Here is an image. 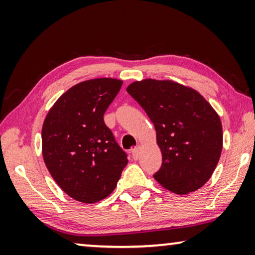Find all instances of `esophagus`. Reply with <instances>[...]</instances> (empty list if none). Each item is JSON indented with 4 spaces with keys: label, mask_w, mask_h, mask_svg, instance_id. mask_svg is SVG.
<instances>
[{
    "label": "esophagus",
    "mask_w": 255,
    "mask_h": 255,
    "mask_svg": "<svg viewBox=\"0 0 255 255\" xmlns=\"http://www.w3.org/2000/svg\"><path fill=\"white\" fill-rule=\"evenodd\" d=\"M139 150H140V146L139 145L136 146V147L131 150V154H132V158L133 159H138V157H139Z\"/></svg>",
    "instance_id": "1"
}]
</instances>
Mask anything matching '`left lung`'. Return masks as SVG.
Here are the masks:
<instances>
[{
	"instance_id": "left-lung-1",
	"label": "left lung",
	"mask_w": 255,
	"mask_h": 255,
	"mask_svg": "<svg viewBox=\"0 0 255 255\" xmlns=\"http://www.w3.org/2000/svg\"><path fill=\"white\" fill-rule=\"evenodd\" d=\"M127 92L154 124L162 166L154 179L178 195L196 191L210 179L223 148L219 116L196 90L173 81L146 79Z\"/></svg>"
}]
</instances>
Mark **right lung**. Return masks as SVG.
<instances>
[{
    "label": "right lung",
    "mask_w": 255,
    "mask_h": 255,
    "mask_svg": "<svg viewBox=\"0 0 255 255\" xmlns=\"http://www.w3.org/2000/svg\"><path fill=\"white\" fill-rule=\"evenodd\" d=\"M122 85L123 81L108 77L81 82L55 102L42 125L47 169L77 201L93 204L107 198L128 163L103 120Z\"/></svg>",
    "instance_id": "right-lung-1"
}]
</instances>
